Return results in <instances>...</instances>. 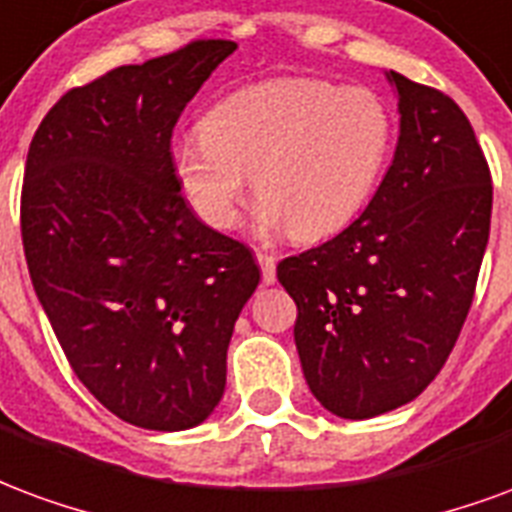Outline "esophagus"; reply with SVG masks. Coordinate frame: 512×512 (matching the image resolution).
Returning <instances> with one entry per match:
<instances>
[{
	"label": "esophagus",
	"instance_id": "esophagus-1",
	"mask_svg": "<svg viewBox=\"0 0 512 512\" xmlns=\"http://www.w3.org/2000/svg\"><path fill=\"white\" fill-rule=\"evenodd\" d=\"M257 263H260V271H263V282L274 285L277 282V260L266 255V252H257Z\"/></svg>",
	"mask_w": 512,
	"mask_h": 512
}]
</instances>
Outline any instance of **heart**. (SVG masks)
<instances>
[{
    "instance_id": "heart-1",
    "label": "heart",
    "mask_w": 512,
    "mask_h": 512,
    "mask_svg": "<svg viewBox=\"0 0 512 512\" xmlns=\"http://www.w3.org/2000/svg\"><path fill=\"white\" fill-rule=\"evenodd\" d=\"M395 142V117L367 87L268 79L208 109L200 134L172 145L180 191L213 230H230L246 197L257 224L318 241L343 230L373 197Z\"/></svg>"
}]
</instances>
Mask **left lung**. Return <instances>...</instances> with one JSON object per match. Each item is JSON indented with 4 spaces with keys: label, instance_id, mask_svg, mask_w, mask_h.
I'll return each mask as SVG.
<instances>
[{
    "label": "left lung",
    "instance_id": "left-lung-1",
    "mask_svg": "<svg viewBox=\"0 0 512 512\" xmlns=\"http://www.w3.org/2000/svg\"><path fill=\"white\" fill-rule=\"evenodd\" d=\"M400 109L392 167L332 241L285 257L310 392L343 419L386 414L439 376L483 263L494 186L450 95L389 71Z\"/></svg>",
    "mask_w": 512,
    "mask_h": 512
}]
</instances>
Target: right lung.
Listing matches in <instances>:
<instances>
[{
    "instance_id": "right-lung-1",
    "label": "right lung",
    "mask_w": 512,
    "mask_h": 512,
    "mask_svg": "<svg viewBox=\"0 0 512 512\" xmlns=\"http://www.w3.org/2000/svg\"><path fill=\"white\" fill-rule=\"evenodd\" d=\"M233 51L194 40L73 87L29 145L21 238L35 293L73 373L136 428L211 417L260 282L252 249L186 205L169 150L180 112Z\"/></svg>"
}]
</instances>
